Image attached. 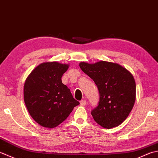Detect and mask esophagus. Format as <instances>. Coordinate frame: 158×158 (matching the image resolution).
Returning a JSON list of instances; mask_svg holds the SVG:
<instances>
[{
	"label": "esophagus",
	"instance_id": "esophagus-1",
	"mask_svg": "<svg viewBox=\"0 0 158 158\" xmlns=\"http://www.w3.org/2000/svg\"><path fill=\"white\" fill-rule=\"evenodd\" d=\"M86 100H81V101H80V105L81 106H85L86 105Z\"/></svg>",
	"mask_w": 158,
	"mask_h": 158
}]
</instances>
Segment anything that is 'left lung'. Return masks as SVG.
Wrapping results in <instances>:
<instances>
[{
  "instance_id": "obj_1",
  "label": "left lung",
  "mask_w": 158,
  "mask_h": 158,
  "mask_svg": "<svg viewBox=\"0 0 158 158\" xmlns=\"http://www.w3.org/2000/svg\"><path fill=\"white\" fill-rule=\"evenodd\" d=\"M79 66L99 92L98 106L91 111L94 119L107 129L120 125L135 105L136 83L132 74L118 64L105 61L81 62Z\"/></svg>"
}]
</instances>
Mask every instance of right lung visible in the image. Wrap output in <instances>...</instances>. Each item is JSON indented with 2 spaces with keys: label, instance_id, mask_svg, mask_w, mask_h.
Instances as JSON below:
<instances>
[{
  "label": "right lung",
  "instance_id": "right-lung-1",
  "mask_svg": "<svg viewBox=\"0 0 158 158\" xmlns=\"http://www.w3.org/2000/svg\"><path fill=\"white\" fill-rule=\"evenodd\" d=\"M68 64L57 62L42 63L32 70L23 87V99L30 115L46 127L62 123L79 102L62 82Z\"/></svg>",
  "mask_w": 158,
  "mask_h": 158
}]
</instances>
